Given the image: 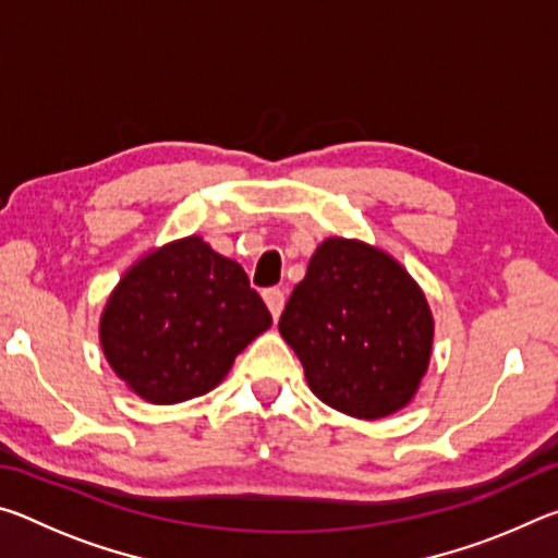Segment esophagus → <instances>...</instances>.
Instances as JSON below:
<instances>
[{
	"mask_svg": "<svg viewBox=\"0 0 558 558\" xmlns=\"http://www.w3.org/2000/svg\"><path fill=\"white\" fill-rule=\"evenodd\" d=\"M263 300H266L272 319H278L280 313H282V305H286V292L278 290V288H270V290L263 292Z\"/></svg>",
	"mask_w": 558,
	"mask_h": 558,
	"instance_id": "esophagus-1",
	"label": "esophagus"
}]
</instances>
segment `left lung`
<instances>
[{
  "label": "left lung",
  "mask_w": 558,
  "mask_h": 558,
  "mask_svg": "<svg viewBox=\"0 0 558 558\" xmlns=\"http://www.w3.org/2000/svg\"><path fill=\"white\" fill-rule=\"evenodd\" d=\"M278 329L319 401L376 421L418 393L436 323L426 292L399 260L332 235L315 248Z\"/></svg>",
  "instance_id": "1"
}]
</instances>
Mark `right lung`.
Masks as SVG:
<instances>
[{"label":"right lung","instance_id":"right-lung-1","mask_svg":"<svg viewBox=\"0 0 558 558\" xmlns=\"http://www.w3.org/2000/svg\"><path fill=\"white\" fill-rule=\"evenodd\" d=\"M272 325L239 263L202 235L147 251L122 272L100 315L110 369L140 399L182 403L216 389Z\"/></svg>","mask_w":558,"mask_h":558}]
</instances>
